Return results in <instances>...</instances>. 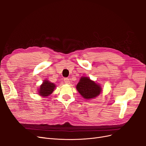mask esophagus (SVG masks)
I'll return each mask as SVG.
<instances>
[{"mask_svg":"<svg viewBox=\"0 0 146 146\" xmlns=\"http://www.w3.org/2000/svg\"><path fill=\"white\" fill-rule=\"evenodd\" d=\"M64 83H65V84H70L69 79H68V78H64Z\"/></svg>","mask_w":146,"mask_h":146,"instance_id":"34e87169","label":"esophagus"}]
</instances>
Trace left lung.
Here are the masks:
<instances>
[{"label": "left lung", "instance_id": "obj_1", "mask_svg": "<svg viewBox=\"0 0 146 146\" xmlns=\"http://www.w3.org/2000/svg\"><path fill=\"white\" fill-rule=\"evenodd\" d=\"M76 89L83 98L90 100L96 98L101 94L102 89L100 84L96 83L88 77H82L77 84Z\"/></svg>", "mask_w": 146, "mask_h": 146}]
</instances>
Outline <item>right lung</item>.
<instances>
[{"instance_id": "add662e5", "label": "right lung", "mask_w": 146, "mask_h": 146, "mask_svg": "<svg viewBox=\"0 0 146 146\" xmlns=\"http://www.w3.org/2000/svg\"><path fill=\"white\" fill-rule=\"evenodd\" d=\"M56 87V84L48 80H44L38 89V93L42 97H47L54 92Z\"/></svg>"}]
</instances>
